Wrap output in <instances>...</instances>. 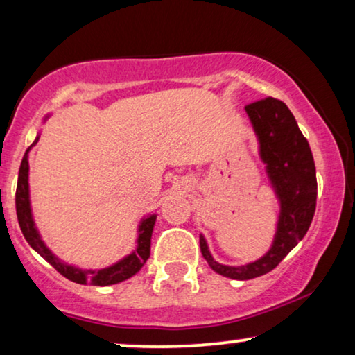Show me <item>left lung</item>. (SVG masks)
I'll use <instances>...</instances> for the list:
<instances>
[{
    "instance_id": "left-lung-1",
    "label": "left lung",
    "mask_w": 355,
    "mask_h": 355,
    "mask_svg": "<svg viewBox=\"0 0 355 355\" xmlns=\"http://www.w3.org/2000/svg\"><path fill=\"white\" fill-rule=\"evenodd\" d=\"M260 145V158L279 202L276 234L261 259L241 266L221 265L200 234V250L210 268L231 279H252L270 273L302 241L317 207V173L312 150L295 118L281 100L268 98L245 106Z\"/></svg>"
}]
</instances>
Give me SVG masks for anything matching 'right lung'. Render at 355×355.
<instances>
[{
	"instance_id": "1",
	"label": "right lung",
	"mask_w": 355,
	"mask_h": 355,
	"mask_svg": "<svg viewBox=\"0 0 355 355\" xmlns=\"http://www.w3.org/2000/svg\"><path fill=\"white\" fill-rule=\"evenodd\" d=\"M46 121V118H45ZM38 137L33 140V144L27 148L26 155H24L21 168H19V178H17V189H16V211L19 226L26 241L31 244V247L37 254H40L58 273H61L64 278L74 281L77 284H94V286H110L118 284L121 281L129 279L145 265V261L150 257V244H152V232L155 221H157V215H150L144 218L139 225V236H137V249L130 252L128 257L119 260L118 263L106 266L101 270H82L77 266L67 265L64 261L58 259L53 252L48 249L45 242L42 241L40 232H38L35 221L32 216L31 208V192H28V152L31 148L38 142Z\"/></svg>"
}]
</instances>
